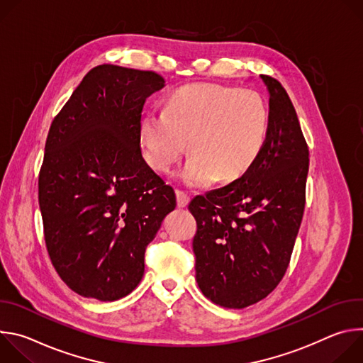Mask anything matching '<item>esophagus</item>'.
<instances>
[{"label": "esophagus", "instance_id": "34e87169", "mask_svg": "<svg viewBox=\"0 0 363 363\" xmlns=\"http://www.w3.org/2000/svg\"><path fill=\"white\" fill-rule=\"evenodd\" d=\"M189 195L181 189H177V202H178V206H181V208H184V206L188 205L189 202Z\"/></svg>", "mask_w": 363, "mask_h": 363}]
</instances>
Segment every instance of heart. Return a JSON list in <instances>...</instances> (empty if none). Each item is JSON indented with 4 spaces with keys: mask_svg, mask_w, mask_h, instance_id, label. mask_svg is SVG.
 Wrapping results in <instances>:
<instances>
[{
    "mask_svg": "<svg viewBox=\"0 0 363 363\" xmlns=\"http://www.w3.org/2000/svg\"><path fill=\"white\" fill-rule=\"evenodd\" d=\"M269 133V109L254 90L189 84L178 89L165 112L147 113L140 140L149 164L168 171L192 152L179 172L188 186L241 178L263 152Z\"/></svg>",
    "mask_w": 363,
    "mask_h": 363,
    "instance_id": "heart-1",
    "label": "heart"
}]
</instances>
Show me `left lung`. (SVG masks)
Wrapping results in <instances>:
<instances>
[{
  "instance_id": "8db88e82",
  "label": "left lung",
  "mask_w": 363,
  "mask_h": 363,
  "mask_svg": "<svg viewBox=\"0 0 363 363\" xmlns=\"http://www.w3.org/2000/svg\"><path fill=\"white\" fill-rule=\"evenodd\" d=\"M260 77L270 94L263 152L241 178L188 205L196 283L228 308L263 300L281 281L306 203L308 147L294 106L279 80Z\"/></svg>"
}]
</instances>
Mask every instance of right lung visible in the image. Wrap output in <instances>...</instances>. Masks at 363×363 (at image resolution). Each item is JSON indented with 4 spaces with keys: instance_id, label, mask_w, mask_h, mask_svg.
Returning a JSON list of instances; mask_svg holds the SVG:
<instances>
[{
    "instance_id": "add662e5",
    "label": "right lung",
    "mask_w": 363,
    "mask_h": 363,
    "mask_svg": "<svg viewBox=\"0 0 363 363\" xmlns=\"http://www.w3.org/2000/svg\"><path fill=\"white\" fill-rule=\"evenodd\" d=\"M164 86L155 72L101 65L51 122L38 177L44 240L83 297L113 301L135 290L145 250L177 206L140 150L145 100Z\"/></svg>"
}]
</instances>
